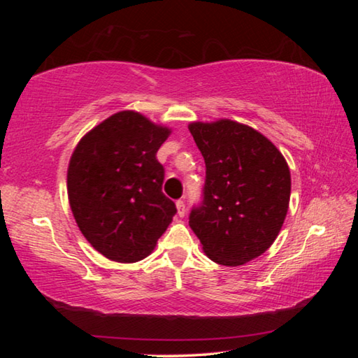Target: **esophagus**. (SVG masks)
Returning <instances> with one entry per match:
<instances>
[{"instance_id": "esophagus-1", "label": "esophagus", "mask_w": 358, "mask_h": 358, "mask_svg": "<svg viewBox=\"0 0 358 358\" xmlns=\"http://www.w3.org/2000/svg\"><path fill=\"white\" fill-rule=\"evenodd\" d=\"M177 211H178V216L183 217L186 215V203L185 201H177Z\"/></svg>"}]
</instances>
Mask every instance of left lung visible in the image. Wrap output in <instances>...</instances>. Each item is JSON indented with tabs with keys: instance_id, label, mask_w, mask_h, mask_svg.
<instances>
[{
	"instance_id": "1",
	"label": "left lung",
	"mask_w": 358,
	"mask_h": 358,
	"mask_svg": "<svg viewBox=\"0 0 358 358\" xmlns=\"http://www.w3.org/2000/svg\"><path fill=\"white\" fill-rule=\"evenodd\" d=\"M187 128L207 169L189 226L213 262L243 265L273 245L286 220L287 162L268 138L237 121H196Z\"/></svg>"
}]
</instances>
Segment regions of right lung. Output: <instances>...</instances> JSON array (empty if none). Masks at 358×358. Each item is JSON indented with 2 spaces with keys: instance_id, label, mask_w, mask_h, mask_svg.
Listing matches in <instances>:
<instances>
[{
  "instance_id": "1",
  "label": "right lung",
  "mask_w": 358,
  "mask_h": 358,
  "mask_svg": "<svg viewBox=\"0 0 358 358\" xmlns=\"http://www.w3.org/2000/svg\"><path fill=\"white\" fill-rule=\"evenodd\" d=\"M171 129L123 110L77 143L68 167V197L83 237L102 256L131 264L150 256L177 207L162 192L156 153Z\"/></svg>"
}]
</instances>
